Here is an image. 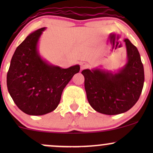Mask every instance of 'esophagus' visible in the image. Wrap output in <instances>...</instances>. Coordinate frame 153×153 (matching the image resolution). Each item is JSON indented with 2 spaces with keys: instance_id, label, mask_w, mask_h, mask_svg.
Listing matches in <instances>:
<instances>
[{
  "instance_id": "1",
  "label": "esophagus",
  "mask_w": 153,
  "mask_h": 153,
  "mask_svg": "<svg viewBox=\"0 0 153 153\" xmlns=\"http://www.w3.org/2000/svg\"><path fill=\"white\" fill-rule=\"evenodd\" d=\"M88 68V64H86L85 62H82L81 65H80V68H81L82 70L83 69H85V68Z\"/></svg>"
}]
</instances>
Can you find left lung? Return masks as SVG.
Listing matches in <instances>:
<instances>
[{"label": "left lung", "instance_id": "8db88e82", "mask_svg": "<svg viewBox=\"0 0 153 153\" xmlns=\"http://www.w3.org/2000/svg\"><path fill=\"white\" fill-rule=\"evenodd\" d=\"M125 42L127 62L117 73L100 69L83 70L87 99L99 113L116 115L124 113L138 101L143 88L144 68L137 47Z\"/></svg>", "mask_w": 153, "mask_h": 153}]
</instances>
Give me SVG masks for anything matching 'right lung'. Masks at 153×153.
<instances>
[{
	"mask_svg": "<svg viewBox=\"0 0 153 153\" xmlns=\"http://www.w3.org/2000/svg\"><path fill=\"white\" fill-rule=\"evenodd\" d=\"M45 27L34 31L16 50L8 73L7 88L19 109L29 115L50 113L59 103L63 89L78 65L67 69L49 64L40 57L37 44Z\"/></svg>",
	"mask_w": 153,
	"mask_h": 153,
	"instance_id": "obj_1",
	"label": "right lung"
}]
</instances>
